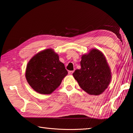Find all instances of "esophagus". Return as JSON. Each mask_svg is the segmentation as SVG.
<instances>
[{
  "label": "esophagus",
  "instance_id": "1",
  "mask_svg": "<svg viewBox=\"0 0 133 133\" xmlns=\"http://www.w3.org/2000/svg\"><path fill=\"white\" fill-rule=\"evenodd\" d=\"M73 71H69V75H71L73 74Z\"/></svg>",
  "mask_w": 133,
  "mask_h": 133
}]
</instances>
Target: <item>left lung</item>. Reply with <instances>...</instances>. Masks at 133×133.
<instances>
[{
  "instance_id": "obj_1",
  "label": "left lung",
  "mask_w": 133,
  "mask_h": 133,
  "mask_svg": "<svg viewBox=\"0 0 133 133\" xmlns=\"http://www.w3.org/2000/svg\"><path fill=\"white\" fill-rule=\"evenodd\" d=\"M81 66L73 73L80 87L89 95L103 93L111 79L110 68L104 54L94 48L82 56Z\"/></svg>"
}]
</instances>
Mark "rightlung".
<instances>
[{
  "label": "right lung",
  "mask_w": 133,
  "mask_h": 133,
  "mask_svg": "<svg viewBox=\"0 0 133 133\" xmlns=\"http://www.w3.org/2000/svg\"><path fill=\"white\" fill-rule=\"evenodd\" d=\"M68 74L58 54L51 48L39 52L29 61L25 77L31 88L41 94H50Z\"/></svg>",
  "instance_id": "1"
}]
</instances>
